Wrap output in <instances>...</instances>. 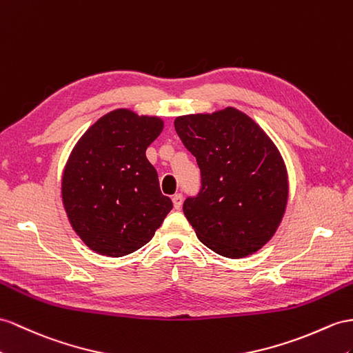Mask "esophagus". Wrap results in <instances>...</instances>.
Returning a JSON list of instances; mask_svg holds the SVG:
<instances>
[{
	"label": "esophagus",
	"instance_id": "34e87169",
	"mask_svg": "<svg viewBox=\"0 0 353 353\" xmlns=\"http://www.w3.org/2000/svg\"><path fill=\"white\" fill-rule=\"evenodd\" d=\"M171 200H173V204H174V209H180V207H182V203H183V195L182 194H174L173 195V198H171Z\"/></svg>",
	"mask_w": 353,
	"mask_h": 353
}]
</instances>
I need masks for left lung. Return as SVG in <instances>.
Masks as SVG:
<instances>
[{
    "instance_id": "1",
    "label": "left lung",
    "mask_w": 353,
    "mask_h": 353,
    "mask_svg": "<svg viewBox=\"0 0 353 353\" xmlns=\"http://www.w3.org/2000/svg\"><path fill=\"white\" fill-rule=\"evenodd\" d=\"M176 132L196 158L201 189L183 203L196 237L218 255L245 258L274 236L286 210V165L261 126L234 107L179 116Z\"/></svg>"
}]
</instances>
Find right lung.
I'll return each instance as SVG.
<instances>
[{
	"instance_id": "obj_1",
	"label": "right lung",
	"mask_w": 353,
	"mask_h": 353,
	"mask_svg": "<svg viewBox=\"0 0 353 353\" xmlns=\"http://www.w3.org/2000/svg\"><path fill=\"white\" fill-rule=\"evenodd\" d=\"M162 128L161 117L117 108L99 117L71 150L62 173V204L77 236L97 254H132L173 209L146 158Z\"/></svg>"
}]
</instances>
